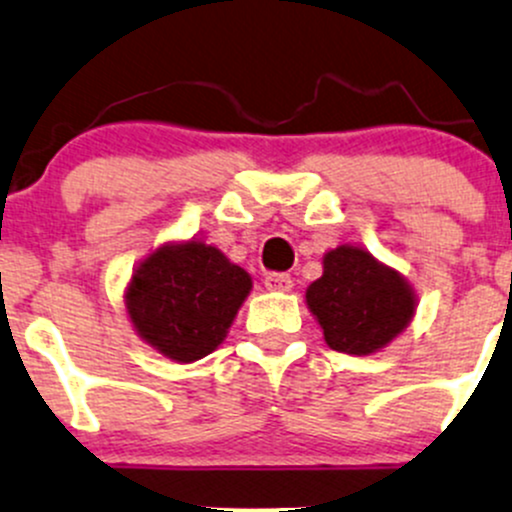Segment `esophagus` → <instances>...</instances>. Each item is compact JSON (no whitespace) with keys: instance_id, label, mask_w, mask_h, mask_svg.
Returning <instances> with one entry per match:
<instances>
[{"instance_id":"1","label":"esophagus","mask_w":512,"mask_h":512,"mask_svg":"<svg viewBox=\"0 0 512 512\" xmlns=\"http://www.w3.org/2000/svg\"><path fill=\"white\" fill-rule=\"evenodd\" d=\"M265 287L270 292H289L292 289V277L285 275V272H270L265 277Z\"/></svg>"}]
</instances>
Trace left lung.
I'll list each match as a JSON object with an SVG mask.
<instances>
[{"label":"left lung","mask_w":512,"mask_h":512,"mask_svg":"<svg viewBox=\"0 0 512 512\" xmlns=\"http://www.w3.org/2000/svg\"><path fill=\"white\" fill-rule=\"evenodd\" d=\"M322 265V277L307 287V304L334 352L374 354L409 327L414 289L371 252L339 245Z\"/></svg>","instance_id":"obj_1"}]
</instances>
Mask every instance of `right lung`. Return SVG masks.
I'll return each mask as SVG.
<instances>
[{
  "label": "right lung",
  "instance_id": "right-lung-1",
  "mask_svg": "<svg viewBox=\"0 0 512 512\" xmlns=\"http://www.w3.org/2000/svg\"><path fill=\"white\" fill-rule=\"evenodd\" d=\"M252 280L213 245H163L133 272L126 309L133 329L168 359L190 364L223 344Z\"/></svg>",
  "mask_w": 512,
  "mask_h": 512
}]
</instances>
